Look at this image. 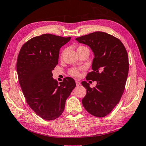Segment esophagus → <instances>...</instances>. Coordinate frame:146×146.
Returning a JSON list of instances; mask_svg holds the SVG:
<instances>
[{"mask_svg":"<svg viewBox=\"0 0 146 146\" xmlns=\"http://www.w3.org/2000/svg\"><path fill=\"white\" fill-rule=\"evenodd\" d=\"M76 86H79V85H80L81 82L78 81H76Z\"/></svg>","mask_w":146,"mask_h":146,"instance_id":"1","label":"esophagus"}]
</instances>
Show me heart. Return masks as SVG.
Returning <instances> with one entry per match:
<instances>
[{
  "label": "heart",
  "instance_id": "obj_1",
  "mask_svg": "<svg viewBox=\"0 0 146 146\" xmlns=\"http://www.w3.org/2000/svg\"><path fill=\"white\" fill-rule=\"evenodd\" d=\"M81 47H82V46H81ZM68 72L71 76L74 77V78H78L80 76V70L78 68H71L68 70Z\"/></svg>",
  "mask_w": 146,
  "mask_h": 146
}]
</instances>
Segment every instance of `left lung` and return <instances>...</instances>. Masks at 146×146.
I'll list each match as a JSON object with an SVG mask.
<instances>
[{
	"label": "left lung",
	"instance_id": "obj_1",
	"mask_svg": "<svg viewBox=\"0 0 146 146\" xmlns=\"http://www.w3.org/2000/svg\"><path fill=\"white\" fill-rule=\"evenodd\" d=\"M76 40L89 46L95 56L93 71L88 73L86 79L97 84L92 88L86 81L81 82L86 89L82 105L93 116L105 117L119 103L124 92L129 69L127 51L119 39L103 32L91 33Z\"/></svg>",
	"mask_w": 146,
	"mask_h": 146
}]
</instances>
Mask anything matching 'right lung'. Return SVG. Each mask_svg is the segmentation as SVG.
Segmentation results:
<instances>
[{
  "label": "right lung",
  "instance_id": "obj_1",
  "mask_svg": "<svg viewBox=\"0 0 146 146\" xmlns=\"http://www.w3.org/2000/svg\"><path fill=\"white\" fill-rule=\"evenodd\" d=\"M70 39L42 34L29 40L19 52L16 68L22 92L30 108L45 120L61 116L76 87L72 78L67 77L58 84L52 74L58 63L60 49Z\"/></svg>",
  "mask_w": 146,
  "mask_h": 146
}]
</instances>
